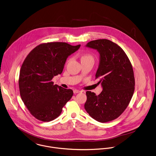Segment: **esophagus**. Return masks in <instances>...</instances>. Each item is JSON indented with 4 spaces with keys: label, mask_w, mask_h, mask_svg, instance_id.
Returning <instances> with one entry per match:
<instances>
[{
    "label": "esophagus",
    "mask_w": 156,
    "mask_h": 156,
    "mask_svg": "<svg viewBox=\"0 0 156 156\" xmlns=\"http://www.w3.org/2000/svg\"><path fill=\"white\" fill-rule=\"evenodd\" d=\"M80 90H73V94H78V93H80Z\"/></svg>",
    "instance_id": "esophagus-1"
}]
</instances>
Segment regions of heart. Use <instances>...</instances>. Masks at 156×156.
Returning a JSON list of instances; mask_svg holds the SVG:
<instances>
[{"label": "heart", "mask_w": 156, "mask_h": 156, "mask_svg": "<svg viewBox=\"0 0 156 156\" xmlns=\"http://www.w3.org/2000/svg\"><path fill=\"white\" fill-rule=\"evenodd\" d=\"M84 60H92V61H94V57H93V55L92 54H90L89 53L84 54L81 57V61H84ZM68 61H69V60H67V62Z\"/></svg>", "instance_id": "b5f03b06"}]
</instances>
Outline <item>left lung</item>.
<instances>
[{"label":"left lung","mask_w":156,"mask_h":156,"mask_svg":"<svg viewBox=\"0 0 156 156\" xmlns=\"http://www.w3.org/2000/svg\"><path fill=\"white\" fill-rule=\"evenodd\" d=\"M86 46L100 54L95 79L99 78L103 90L98 95L87 91L84 108L96 121L104 123L120 116L134 94L135 79L131 63L124 50L107 39L89 42Z\"/></svg>","instance_id":"left-lung-1"}]
</instances>
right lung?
<instances>
[{
    "label": "right lung",
    "instance_id": "right-lung-1",
    "mask_svg": "<svg viewBox=\"0 0 156 156\" xmlns=\"http://www.w3.org/2000/svg\"><path fill=\"white\" fill-rule=\"evenodd\" d=\"M65 42L41 43L27 55L20 70L21 98L32 115L43 122L58 118L73 96V90L54 84V76L62 73L67 57L80 47Z\"/></svg>",
    "mask_w": 156,
    "mask_h": 156
}]
</instances>
